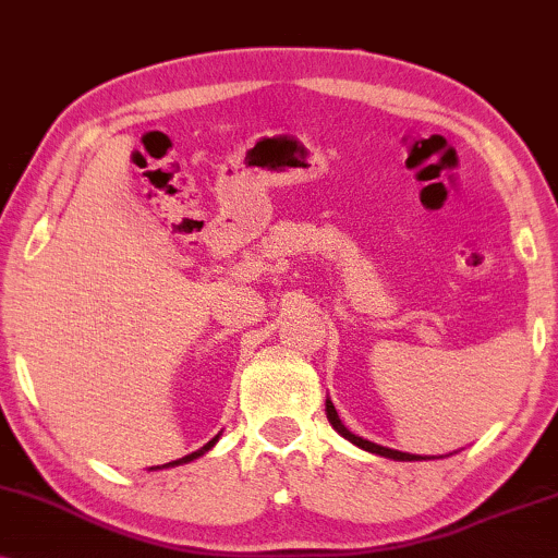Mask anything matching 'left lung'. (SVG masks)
I'll return each instance as SVG.
<instances>
[{"instance_id":"1","label":"left lung","mask_w":558,"mask_h":558,"mask_svg":"<svg viewBox=\"0 0 558 558\" xmlns=\"http://www.w3.org/2000/svg\"><path fill=\"white\" fill-rule=\"evenodd\" d=\"M326 415H329L331 426L339 430L344 439H349L352 444H356V447H362L365 451H373V454H380V457H388V459H398V462H418V459H426V457H418V454H405V451H396V449H388V447H380V444H373L367 439H362V436H354L352 430H349L344 423H341L337 408H333L331 400H326ZM430 459V457H428Z\"/></svg>"}]
</instances>
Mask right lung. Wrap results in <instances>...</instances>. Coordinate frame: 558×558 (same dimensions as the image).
<instances>
[{
    "label": "right lung",
    "instance_id": "1",
    "mask_svg": "<svg viewBox=\"0 0 558 558\" xmlns=\"http://www.w3.org/2000/svg\"><path fill=\"white\" fill-rule=\"evenodd\" d=\"M217 439H219V436H214V439H211L209 444H206V447H202V449H198V451H193V454L183 457V459H175V462H168V464H162V466H175V464H183V462H193V459H196V457H202L204 451H209V449L214 447V444H217ZM162 466H150V470H162Z\"/></svg>",
    "mask_w": 558,
    "mask_h": 558
}]
</instances>
